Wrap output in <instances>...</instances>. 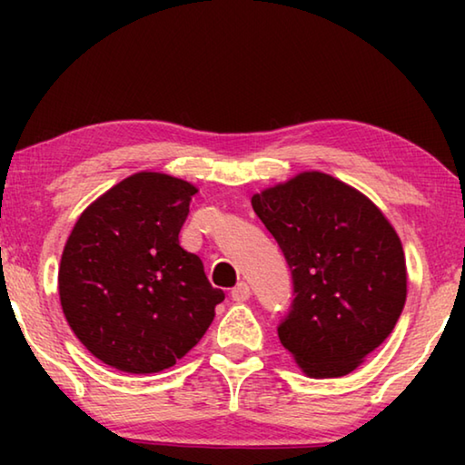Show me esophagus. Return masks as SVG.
<instances>
[{
	"label": "esophagus",
	"mask_w": 465,
	"mask_h": 465,
	"mask_svg": "<svg viewBox=\"0 0 465 465\" xmlns=\"http://www.w3.org/2000/svg\"><path fill=\"white\" fill-rule=\"evenodd\" d=\"M232 299H233L235 303L248 302V299H250V287L246 285V282H238V285L232 289Z\"/></svg>",
	"instance_id": "34e87169"
}]
</instances>
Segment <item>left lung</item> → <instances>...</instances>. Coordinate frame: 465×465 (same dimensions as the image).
I'll return each mask as SVG.
<instances>
[{
  "label": "left lung",
  "mask_w": 465,
  "mask_h": 465,
  "mask_svg": "<svg viewBox=\"0 0 465 465\" xmlns=\"http://www.w3.org/2000/svg\"><path fill=\"white\" fill-rule=\"evenodd\" d=\"M293 274L279 341L308 377H342L391 334L406 302L402 242L383 211L324 172L252 196Z\"/></svg>",
  "instance_id": "left-lung-1"
}]
</instances>
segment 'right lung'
Returning a JSON list of instances; mask_svg holds the SVG:
<instances>
[{
  "mask_svg": "<svg viewBox=\"0 0 465 465\" xmlns=\"http://www.w3.org/2000/svg\"><path fill=\"white\" fill-rule=\"evenodd\" d=\"M194 184L137 172L84 209L59 264V299L80 342L124 373H157L199 344L225 295L178 242Z\"/></svg>",
  "mask_w": 465,
  "mask_h": 465,
  "instance_id": "1",
  "label": "right lung"
}]
</instances>
